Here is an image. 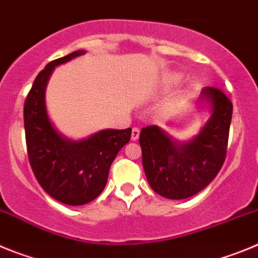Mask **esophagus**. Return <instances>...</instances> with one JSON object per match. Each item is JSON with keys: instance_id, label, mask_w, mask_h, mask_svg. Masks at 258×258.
<instances>
[{"instance_id": "esophagus-1", "label": "esophagus", "mask_w": 258, "mask_h": 258, "mask_svg": "<svg viewBox=\"0 0 258 258\" xmlns=\"http://www.w3.org/2000/svg\"><path fill=\"white\" fill-rule=\"evenodd\" d=\"M138 138H140V127L134 126L133 129H132V140L137 141Z\"/></svg>"}]
</instances>
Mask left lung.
<instances>
[{
	"label": "left lung",
	"instance_id": "8db88e82",
	"mask_svg": "<svg viewBox=\"0 0 258 258\" xmlns=\"http://www.w3.org/2000/svg\"><path fill=\"white\" fill-rule=\"evenodd\" d=\"M211 117L188 142L172 140L156 125L142 127L140 145L150 186L166 199H186L207 187L222 168L227 151L232 103L218 88L203 89Z\"/></svg>",
	"mask_w": 258,
	"mask_h": 258
}]
</instances>
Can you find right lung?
<instances>
[{
	"label": "right lung",
	"instance_id": "right-lung-1",
	"mask_svg": "<svg viewBox=\"0 0 258 258\" xmlns=\"http://www.w3.org/2000/svg\"><path fill=\"white\" fill-rule=\"evenodd\" d=\"M85 54L71 52L50 61L36 77L24 102V129L29 164L41 187L68 206H83L101 195L116 155L131 140L132 129H106L83 141L56 132L47 116L45 90L56 66Z\"/></svg>",
	"mask_w": 258,
	"mask_h": 258
}]
</instances>
